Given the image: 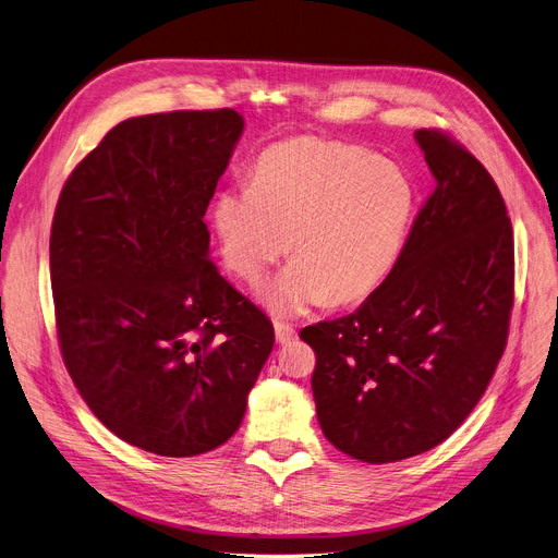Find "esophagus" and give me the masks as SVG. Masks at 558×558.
Returning <instances> with one entry per match:
<instances>
[{
  "label": "esophagus",
  "mask_w": 558,
  "mask_h": 558,
  "mask_svg": "<svg viewBox=\"0 0 558 558\" xmlns=\"http://www.w3.org/2000/svg\"><path fill=\"white\" fill-rule=\"evenodd\" d=\"M274 328H276V341H278L280 345H287V343H291V341H296V339H299L296 330L291 328V326H287V324H276Z\"/></svg>",
  "instance_id": "34e87169"
}]
</instances>
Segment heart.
Segmentation results:
<instances>
[{
	"label": "heart",
	"instance_id": "b5f03b06",
	"mask_svg": "<svg viewBox=\"0 0 558 558\" xmlns=\"http://www.w3.org/2000/svg\"><path fill=\"white\" fill-rule=\"evenodd\" d=\"M416 210V185L362 146L296 137L264 149L251 185L226 187L213 228L226 267L257 282L289 248L296 259L259 301L278 316L353 305L391 276Z\"/></svg>",
	"mask_w": 558,
	"mask_h": 558
}]
</instances>
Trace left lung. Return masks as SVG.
I'll return each mask as SVG.
<instances>
[{"mask_svg":"<svg viewBox=\"0 0 558 558\" xmlns=\"http://www.w3.org/2000/svg\"><path fill=\"white\" fill-rule=\"evenodd\" d=\"M434 175L391 276L355 314L301 332L328 441L366 463L432 450L500 362L513 307V230L484 165L448 133H414Z\"/></svg>","mask_w":558,"mask_h":558,"instance_id":"obj_1","label":"left lung"}]
</instances>
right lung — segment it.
Wrapping results in <instances>:
<instances>
[{
	"label": "right lung",
	"mask_w": 558,
	"mask_h": 558,
	"mask_svg": "<svg viewBox=\"0 0 558 558\" xmlns=\"http://www.w3.org/2000/svg\"><path fill=\"white\" fill-rule=\"evenodd\" d=\"M244 133L238 110L131 117L58 198L49 267L61 353L122 441L194 457L238 432L274 326L213 264L203 217Z\"/></svg>",
	"instance_id": "obj_1"
}]
</instances>
